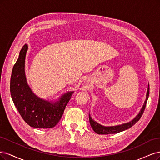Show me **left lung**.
Returning a JSON list of instances; mask_svg holds the SVG:
<instances>
[{"label":"left lung","instance_id":"1","mask_svg":"<svg viewBox=\"0 0 160 160\" xmlns=\"http://www.w3.org/2000/svg\"><path fill=\"white\" fill-rule=\"evenodd\" d=\"M149 94V85L148 84L146 100L144 101L143 105L142 108H141L140 111L139 112L138 115L131 121H130L129 122H127V123H122V124L117 125V126H102V125L100 124V123L96 122V121H94L93 119H92V117L90 116V114H89V120H90V123L91 127L92 128V129H93V130L96 133H98V134H111V133H119L122 131L128 130V129L132 127L137 122L139 121V120L140 119V118L142 117L143 113L144 112V110H145V108L146 106V103H147V101L148 99Z\"/></svg>","mask_w":160,"mask_h":160}]
</instances>
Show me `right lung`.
Listing matches in <instances>:
<instances>
[{
	"instance_id": "1",
	"label": "right lung",
	"mask_w": 160,
	"mask_h": 160,
	"mask_svg": "<svg viewBox=\"0 0 160 160\" xmlns=\"http://www.w3.org/2000/svg\"><path fill=\"white\" fill-rule=\"evenodd\" d=\"M28 46L24 44L12 71L10 91L14 104L26 123L35 128H52L62 116L74 91L66 92L56 100H46L30 88L25 74V59Z\"/></svg>"
}]
</instances>
